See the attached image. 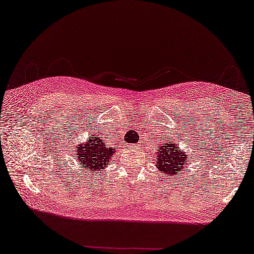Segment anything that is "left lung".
Here are the masks:
<instances>
[{
    "instance_id": "8db88e82",
    "label": "left lung",
    "mask_w": 254,
    "mask_h": 254,
    "mask_svg": "<svg viewBox=\"0 0 254 254\" xmlns=\"http://www.w3.org/2000/svg\"><path fill=\"white\" fill-rule=\"evenodd\" d=\"M190 163L186 152L183 151L171 137L168 138L164 144L159 145L157 154L155 155L156 168L171 177L186 170V165Z\"/></svg>"
}]
</instances>
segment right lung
<instances>
[{"mask_svg": "<svg viewBox=\"0 0 254 254\" xmlns=\"http://www.w3.org/2000/svg\"><path fill=\"white\" fill-rule=\"evenodd\" d=\"M118 148V145L107 144L100 134H92L91 137L86 138V142L77 145L75 157L81 164L82 171L97 172L111 164L110 161Z\"/></svg>", "mask_w": 254, "mask_h": 254, "instance_id": "add662e5", "label": "right lung"}]
</instances>
